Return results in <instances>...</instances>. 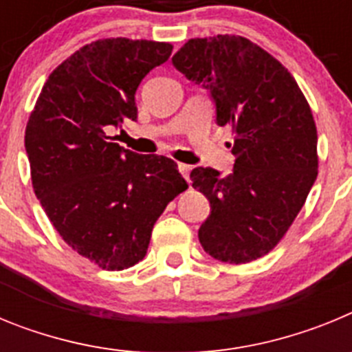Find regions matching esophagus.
I'll return each instance as SVG.
<instances>
[{"instance_id":"1","label":"esophagus","mask_w":352,"mask_h":352,"mask_svg":"<svg viewBox=\"0 0 352 352\" xmlns=\"http://www.w3.org/2000/svg\"><path fill=\"white\" fill-rule=\"evenodd\" d=\"M178 170L183 174V178H185L186 182H190V176H188V173H190V166H186V164H178Z\"/></svg>"}]
</instances>
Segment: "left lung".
<instances>
[{
  "mask_svg": "<svg viewBox=\"0 0 352 352\" xmlns=\"http://www.w3.org/2000/svg\"><path fill=\"white\" fill-rule=\"evenodd\" d=\"M210 89L217 123L232 126V173L195 167L192 186L210 201L199 241L214 259L243 264L278 245L317 178V130L287 68L238 35L192 38L173 56Z\"/></svg>",
  "mask_w": 352,
  "mask_h": 352,
  "instance_id": "obj_1",
  "label": "left lung"
}]
</instances>
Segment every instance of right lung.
<instances>
[{
    "label": "right lung",
    "mask_w": 352,
    "mask_h": 352,
    "mask_svg": "<svg viewBox=\"0 0 352 352\" xmlns=\"http://www.w3.org/2000/svg\"><path fill=\"white\" fill-rule=\"evenodd\" d=\"M173 45L104 38L52 70L26 125L31 183L65 243L102 270L144 259L155 222L188 188L176 162L138 155L109 126L138 120L135 91Z\"/></svg>",
    "instance_id": "obj_1"
}]
</instances>
